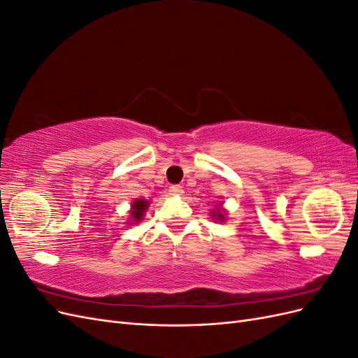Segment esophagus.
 <instances>
[{
    "instance_id": "1",
    "label": "esophagus",
    "mask_w": 358,
    "mask_h": 358,
    "mask_svg": "<svg viewBox=\"0 0 358 358\" xmlns=\"http://www.w3.org/2000/svg\"><path fill=\"white\" fill-rule=\"evenodd\" d=\"M169 192L171 194V196H182L183 194V188L180 185H171Z\"/></svg>"
}]
</instances>
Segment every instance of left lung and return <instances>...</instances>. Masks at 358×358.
I'll use <instances>...</instances> for the list:
<instances>
[{
  "label": "left lung",
  "instance_id": "1",
  "mask_svg": "<svg viewBox=\"0 0 358 358\" xmlns=\"http://www.w3.org/2000/svg\"><path fill=\"white\" fill-rule=\"evenodd\" d=\"M212 216L216 221H225V213L222 212L221 208H218V206H216V212H212Z\"/></svg>",
  "mask_w": 358,
  "mask_h": 358
}]
</instances>
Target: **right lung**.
Instances as JSON below:
<instances>
[{"label": "right lung", "instance_id": "obj_1", "mask_svg": "<svg viewBox=\"0 0 358 358\" xmlns=\"http://www.w3.org/2000/svg\"><path fill=\"white\" fill-rule=\"evenodd\" d=\"M148 206H149V201H146L143 199H137L131 203V220H133V222L137 224V222L143 220V215L148 209Z\"/></svg>", "mask_w": 358, "mask_h": 358}]
</instances>
